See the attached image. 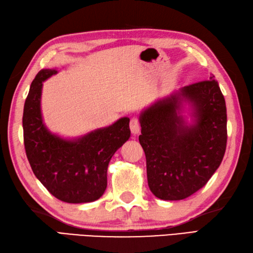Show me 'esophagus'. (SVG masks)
<instances>
[{
	"label": "esophagus",
	"mask_w": 253,
	"mask_h": 253,
	"mask_svg": "<svg viewBox=\"0 0 253 253\" xmlns=\"http://www.w3.org/2000/svg\"><path fill=\"white\" fill-rule=\"evenodd\" d=\"M129 127H130V131L132 135H138V133L140 132V124H139L138 118H136V117L131 118Z\"/></svg>",
	"instance_id": "obj_1"
}]
</instances>
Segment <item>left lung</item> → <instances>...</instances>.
Masks as SVG:
<instances>
[{"label":"left lung","mask_w":253,"mask_h":253,"mask_svg":"<svg viewBox=\"0 0 253 253\" xmlns=\"http://www.w3.org/2000/svg\"><path fill=\"white\" fill-rule=\"evenodd\" d=\"M148 185L166 201L186 199L207 184L226 150L225 99L214 76L155 100L139 115Z\"/></svg>","instance_id":"1"}]
</instances>
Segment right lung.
<instances>
[{"label":"right lung","instance_id":"add662e5","mask_svg":"<svg viewBox=\"0 0 253 253\" xmlns=\"http://www.w3.org/2000/svg\"><path fill=\"white\" fill-rule=\"evenodd\" d=\"M57 73L41 69L31 83L23 115L26 154L37 178L58 200L93 202L106 189L112 157L130 137L129 118L75 138L52 132L43 121L41 96L43 83Z\"/></svg>","mask_w":253,"mask_h":253}]
</instances>
